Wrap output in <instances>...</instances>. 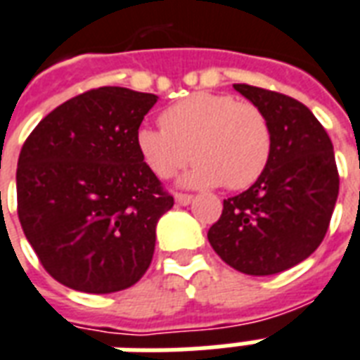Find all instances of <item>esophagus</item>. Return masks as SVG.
<instances>
[{
    "mask_svg": "<svg viewBox=\"0 0 360 360\" xmlns=\"http://www.w3.org/2000/svg\"><path fill=\"white\" fill-rule=\"evenodd\" d=\"M193 200H194L193 194H183V193L175 194V202H177V204H181V206H187V204H191Z\"/></svg>",
    "mask_w": 360,
    "mask_h": 360,
    "instance_id": "obj_1",
    "label": "esophagus"
}]
</instances>
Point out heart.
Wrapping results in <instances>:
<instances>
[{
    "instance_id": "obj_1",
    "label": "heart",
    "mask_w": 360,
    "mask_h": 360,
    "mask_svg": "<svg viewBox=\"0 0 360 360\" xmlns=\"http://www.w3.org/2000/svg\"><path fill=\"white\" fill-rule=\"evenodd\" d=\"M162 127L143 126L137 148L160 179H169L196 160L183 183L191 187L225 185L240 191L267 169L273 133L265 114L231 95L196 93L166 108Z\"/></svg>"
}]
</instances>
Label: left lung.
Returning <instances> with one entry per match:
<instances>
[{
    "label": "left lung",
    "instance_id": "obj_1",
    "mask_svg": "<svg viewBox=\"0 0 360 360\" xmlns=\"http://www.w3.org/2000/svg\"><path fill=\"white\" fill-rule=\"evenodd\" d=\"M233 87L265 114L273 153L252 187L223 200L207 240L244 275H276L307 259L328 231L340 191L334 146L300 101L254 85Z\"/></svg>",
    "mask_w": 360,
    "mask_h": 360
}]
</instances>
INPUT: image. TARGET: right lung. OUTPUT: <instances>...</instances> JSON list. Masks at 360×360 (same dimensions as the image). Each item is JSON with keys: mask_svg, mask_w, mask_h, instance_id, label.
Wrapping results in <instances>:
<instances>
[{"mask_svg": "<svg viewBox=\"0 0 360 360\" xmlns=\"http://www.w3.org/2000/svg\"><path fill=\"white\" fill-rule=\"evenodd\" d=\"M153 93L98 87L49 112L24 141L17 212L49 275L68 288L110 294L153 262L156 223L172 210L137 148Z\"/></svg>", "mask_w": 360, "mask_h": 360, "instance_id": "obj_1", "label": "right lung"}]
</instances>
